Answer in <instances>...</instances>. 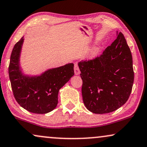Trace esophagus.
Returning <instances> with one entry per match:
<instances>
[{
  "label": "esophagus",
  "mask_w": 147,
  "mask_h": 147,
  "mask_svg": "<svg viewBox=\"0 0 147 147\" xmlns=\"http://www.w3.org/2000/svg\"><path fill=\"white\" fill-rule=\"evenodd\" d=\"M75 74L76 75H79L80 74V70L79 68V66H78L77 64H75Z\"/></svg>",
  "instance_id": "esophagus-1"
}]
</instances>
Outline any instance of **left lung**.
I'll return each mask as SVG.
<instances>
[{"mask_svg":"<svg viewBox=\"0 0 147 147\" xmlns=\"http://www.w3.org/2000/svg\"><path fill=\"white\" fill-rule=\"evenodd\" d=\"M95 59L78 63L85 107L96 114L116 111L127 101L134 73L132 56L121 32Z\"/></svg>","mask_w":147,"mask_h":147,"instance_id":"left-lung-1","label":"left lung"}]
</instances>
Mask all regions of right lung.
Wrapping results in <instances>:
<instances>
[{
	"instance_id": "right-lung-1",
	"label": "right lung",
	"mask_w": 147,
	"mask_h": 147,
	"mask_svg": "<svg viewBox=\"0 0 147 147\" xmlns=\"http://www.w3.org/2000/svg\"><path fill=\"white\" fill-rule=\"evenodd\" d=\"M24 37L15 45L11 55L9 75L16 101L24 109L36 114L51 112L58 102L59 90L74 75V64L51 68L41 75H24L20 66Z\"/></svg>"
}]
</instances>
